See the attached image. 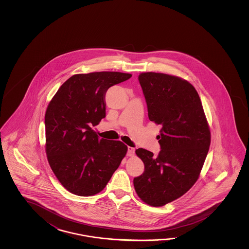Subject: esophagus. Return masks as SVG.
<instances>
[{
	"label": "esophagus",
	"mask_w": 249,
	"mask_h": 249,
	"mask_svg": "<svg viewBox=\"0 0 249 249\" xmlns=\"http://www.w3.org/2000/svg\"><path fill=\"white\" fill-rule=\"evenodd\" d=\"M135 153V148L132 147H128V151H127V156L128 157H132Z\"/></svg>",
	"instance_id": "34e87169"
}]
</instances>
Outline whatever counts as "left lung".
Listing matches in <instances>:
<instances>
[{
	"label": "left lung",
	"instance_id": "obj_1",
	"mask_svg": "<svg viewBox=\"0 0 249 249\" xmlns=\"http://www.w3.org/2000/svg\"><path fill=\"white\" fill-rule=\"evenodd\" d=\"M148 118L161 125L159 156L144 148L135 151L145 170L133 179L139 197L152 207H163L184 195L195 184L211 142L201 101L194 86L175 75L139 74Z\"/></svg>",
	"mask_w": 249,
	"mask_h": 249
}]
</instances>
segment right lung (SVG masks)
<instances>
[{"label":"right lung","mask_w":249,"mask_h":249,"mask_svg":"<svg viewBox=\"0 0 249 249\" xmlns=\"http://www.w3.org/2000/svg\"><path fill=\"white\" fill-rule=\"evenodd\" d=\"M131 74L93 72L72 75L59 87L45 113V151L51 168L74 195L101 192L125 157L120 141L100 139L91 126L106 117L105 94Z\"/></svg>","instance_id":"1"}]
</instances>
